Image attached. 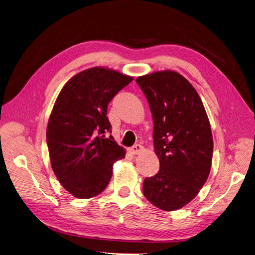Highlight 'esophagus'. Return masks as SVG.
Listing matches in <instances>:
<instances>
[{
  "label": "esophagus",
  "mask_w": 255,
  "mask_h": 255,
  "mask_svg": "<svg viewBox=\"0 0 255 255\" xmlns=\"http://www.w3.org/2000/svg\"><path fill=\"white\" fill-rule=\"evenodd\" d=\"M143 151V146L141 144H135L133 148L129 149V152L133 154V155H137V154H139Z\"/></svg>",
  "instance_id": "1"
}]
</instances>
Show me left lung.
I'll use <instances>...</instances> for the list:
<instances>
[{
    "instance_id": "left-lung-1",
    "label": "left lung",
    "mask_w": 255,
    "mask_h": 255,
    "mask_svg": "<svg viewBox=\"0 0 255 255\" xmlns=\"http://www.w3.org/2000/svg\"><path fill=\"white\" fill-rule=\"evenodd\" d=\"M154 122V151L159 171L145 177L142 191L163 211L180 210L203 187L211 171L213 136L198 92L183 75L157 71L136 79Z\"/></svg>"
}]
</instances>
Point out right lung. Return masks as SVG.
<instances>
[{
  "label": "right lung",
  "instance_id": "right-lung-1",
  "mask_svg": "<svg viewBox=\"0 0 255 255\" xmlns=\"http://www.w3.org/2000/svg\"><path fill=\"white\" fill-rule=\"evenodd\" d=\"M132 76L94 67L69 80L53 106L47 128L51 166L64 188L89 199L106 188L113 165L126 155L115 141L107 106Z\"/></svg>",
  "mask_w": 255,
  "mask_h": 255
}]
</instances>
